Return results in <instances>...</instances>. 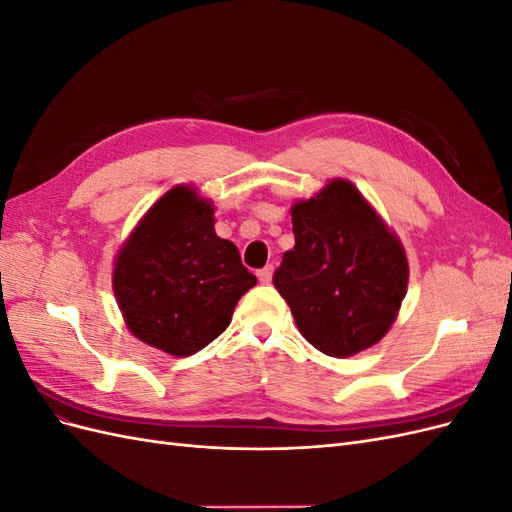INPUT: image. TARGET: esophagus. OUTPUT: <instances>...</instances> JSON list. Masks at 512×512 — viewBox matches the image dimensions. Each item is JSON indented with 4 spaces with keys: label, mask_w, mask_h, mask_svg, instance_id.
Returning <instances> with one entry per match:
<instances>
[{
    "label": "esophagus",
    "mask_w": 512,
    "mask_h": 512,
    "mask_svg": "<svg viewBox=\"0 0 512 512\" xmlns=\"http://www.w3.org/2000/svg\"><path fill=\"white\" fill-rule=\"evenodd\" d=\"M256 275H258V280H260L262 284H269L271 277H273V265H267L265 269H260Z\"/></svg>",
    "instance_id": "34e87169"
}]
</instances>
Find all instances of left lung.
<instances>
[{"mask_svg": "<svg viewBox=\"0 0 512 512\" xmlns=\"http://www.w3.org/2000/svg\"><path fill=\"white\" fill-rule=\"evenodd\" d=\"M294 247L273 275L301 335L320 352L352 356L389 333L408 290L399 237L348 179L290 207Z\"/></svg>", "mask_w": 512, "mask_h": 512, "instance_id": "1", "label": "left lung"}]
</instances>
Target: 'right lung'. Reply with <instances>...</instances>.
<instances>
[{
    "instance_id": "right-lung-1",
    "label": "right lung",
    "mask_w": 512,
    "mask_h": 512,
    "mask_svg": "<svg viewBox=\"0 0 512 512\" xmlns=\"http://www.w3.org/2000/svg\"><path fill=\"white\" fill-rule=\"evenodd\" d=\"M213 203L175 185L151 205L113 265V292L126 327L143 344L190 356L230 324L256 277L237 245L215 235Z\"/></svg>"
}]
</instances>
